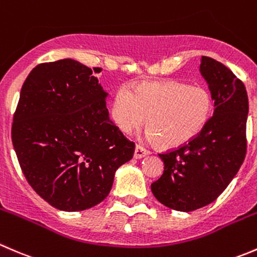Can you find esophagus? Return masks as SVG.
Wrapping results in <instances>:
<instances>
[{
  "label": "esophagus",
  "instance_id": "obj_1",
  "mask_svg": "<svg viewBox=\"0 0 257 257\" xmlns=\"http://www.w3.org/2000/svg\"><path fill=\"white\" fill-rule=\"evenodd\" d=\"M149 154V150H146L144 146H141V145H136V147H135V159H142V157L147 156Z\"/></svg>",
  "mask_w": 257,
  "mask_h": 257
}]
</instances>
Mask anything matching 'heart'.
<instances>
[{
  "instance_id": "obj_1",
  "label": "heart",
  "mask_w": 257,
  "mask_h": 257,
  "mask_svg": "<svg viewBox=\"0 0 257 257\" xmlns=\"http://www.w3.org/2000/svg\"><path fill=\"white\" fill-rule=\"evenodd\" d=\"M212 96L202 86L177 81L144 82L116 92L112 117L122 132L130 134L144 125L150 137L164 149L182 146L194 140L211 118Z\"/></svg>"
}]
</instances>
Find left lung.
I'll list each match as a JSON object with an SVG mask.
<instances>
[{
	"instance_id": "obj_1",
	"label": "left lung",
	"mask_w": 257,
	"mask_h": 257,
	"mask_svg": "<svg viewBox=\"0 0 257 257\" xmlns=\"http://www.w3.org/2000/svg\"><path fill=\"white\" fill-rule=\"evenodd\" d=\"M200 72L215 101L214 116L194 140L159 154L164 174L151 185L162 205L182 212L215 201L237 174L247 149L248 100L243 83L206 56L201 57Z\"/></svg>"
}]
</instances>
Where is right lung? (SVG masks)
<instances>
[{"label":"right lung","mask_w":257,"mask_h":257,"mask_svg":"<svg viewBox=\"0 0 257 257\" xmlns=\"http://www.w3.org/2000/svg\"><path fill=\"white\" fill-rule=\"evenodd\" d=\"M101 68L71 58L37 65L12 122V144L32 189L51 206L82 211L107 197L135 144L110 120Z\"/></svg>","instance_id":"right-lung-1"}]
</instances>
